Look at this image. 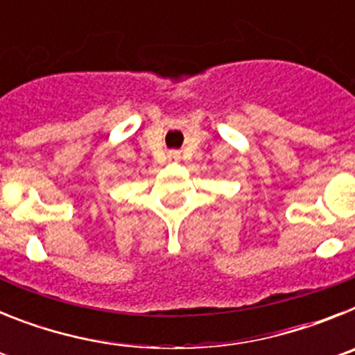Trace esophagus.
I'll list each match as a JSON object with an SVG mask.
<instances>
[{"label": "esophagus", "instance_id": "34e87169", "mask_svg": "<svg viewBox=\"0 0 355 355\" xmlns=\"http://www.w3.org/2000/svg\"><path fill=\"white\" fill-rule=\"evenodd\" d=\"M180 158H181V156H180V153H178V150H171V153H168V159H172V162H178Z\"/></svg>", "mask_w": 355, "mask_h": 355}]
</instances>
